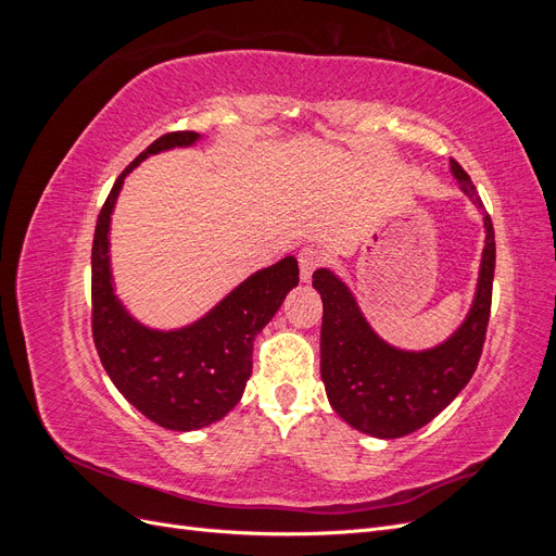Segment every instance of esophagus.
<instances>
[{
    "label": "esophagus",
    "instance_id": "1",
    "mask_svg": "<svg viewBox=\"0 0 556 556\" xmlns=\"http://www.w3.org/2000/svg\"><path fill=\"white\" fill-rule=\"evenodd\" d=\"M323 266V252H319L315 245H306L299 250V268H301V280L308 282L311 276L315 274V268Z\"/></svg>",
    "mask_w": 556,
    "mask_h": 556
}]
</instances>
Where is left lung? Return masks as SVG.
Instances as JSON below:
<instances>
[{"mask_svg":"<svg viewBox=\"0 0 556 556\" xmlns=\"http://www.w3.org/2000/svg\"><path fill=\"white\" fill-rule=\"evenodd\" d=\"M450 164L462 190L482 208V199L464 166L457 160ZM484 229L473 308L450 341L427 352H401L380 341L345 285L327 268L313 274V288L323 294L325 306L319 374L331 408L350 427L378 439H401L431 422L473 378L492 311L496 243L490 213H484Z\"/></svg>","mask_w":556,"mask_h":556,"instance_id":"obj_1","label":"left lung"}]
</instances>
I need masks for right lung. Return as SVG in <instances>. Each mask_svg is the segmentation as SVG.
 Wrapping results in <instances>:
<instances>
[{
    "label": "right lung",
    "mask_w": 556,
    "mask_h": 556,
    "mask_svg": "<svg viewBox=\"0 0 556 556\" xmlns=\"http://www.w3.org/2000/svg\"><path fill=\"white\" fill-rule=\"evenodd\" d=\"M197 131H169L150 143L117 176L97 217L92 241V339L109 378L121 394L172 431L208 427L237 406L252 374V343L299 282L294 257L262 268L241 282L220 306L180 331L146 329L113 296L109 223L125 176L146 155L190 146Z\"/></svg>",
    "instance_id": "1"
}]
</instances>
